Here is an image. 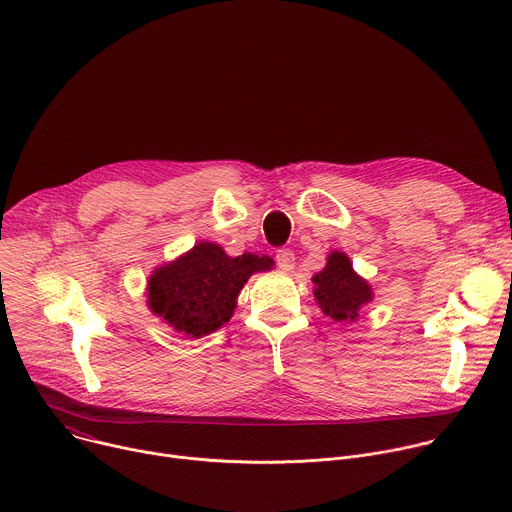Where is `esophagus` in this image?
<instances>
[{
    "mask_svg": "<svg viewBox=\"0 0 512 512\" xmlns=\"http://www.w3.org/2000/svg\"><path fill=\"white\" fill-rule=\"evenodd\" d=\"M275 263H277V267H279L281 271L294 269V265H296V253L291 251V249H277V251H275Z\"/></svg>",
    "mask_w": 512,
    "mask_h": 512,
    "instance_id": "obj_1",
    "label": "esophagus"
}]
</instances>
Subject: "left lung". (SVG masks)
Instances as JSON below:
<instances>
[{
  "mask_svg": "<svg viewBox=\"0 0 512 512\" xmlns=\"http://www.w3.org/2000/svg\"><path fill=\"white\" fill-rule=\"evenodd\" d=\"M314 283V296L322 312L334 322L354 320L373 298L369 283L352 271L350 259L338 251L330 253L326 269L314 277Z\"/></svg>",
  "mask_w": 512,
  "mask_h": 512,
  "instance_id": "obj_1",
  "label": "left lung"
}]
</instances>
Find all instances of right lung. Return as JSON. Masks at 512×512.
<instances>
[{
    "instance_id": "1",
    "label": "right lung",
    "mask_w": 512,
    "mask_h": 512,
    "mask_svg": "<svg viewBox=\"0 0 512 512\" xmlns=\"http://www.w3.org/2000/svg\"><path fill=\"white\" fill-rule=\"evenodd\" d=\"M271 263L253 253L229 257L218 245L198 243L188 255L156 269L148 283L150 306L178 332L204 336L231 320L247 279Z\"/></svg>"
}]
</instances>
